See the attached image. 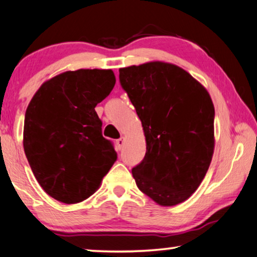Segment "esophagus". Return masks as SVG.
<instances>
[{
  "label": "esophagus",
  "instance_id": "obj_1",
  "mask_svg": "<svg viewBox=\"0 0 257 257\" xmlns=\"http://www.w3.org/2000/svg\"><path fill=\"white\" fill-rule=\"evenodd\" d=\"M124 141H125L124 138H119L118 140H116V147H117L118 150L122 148L123 145H124Z\"/></svg>",
  "mask_w": 257,
  "mask_h": 257
}]
</instances>
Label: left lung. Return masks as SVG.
Masks as SVG:
<instances>
[{
  "label": "left lung",
  "instance_id": "8db88e82",
  "mask_svg": "<svg viewBox=\"0 0 257 257\" xmlns=\"http://www.w3.org/2000/svg\"><path fill=\"white\" fill-rule=\"evenodd\" d=\"M136 109L147 152L132 169L139 189L164 207L186 201L206 176L214 154L215 109L207 89L172 63L119 69Z\"/></svg>",
  "mask_w": 257,
  "mask_h": 257
}]
</instances>
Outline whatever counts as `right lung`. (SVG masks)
Instances as JSON below:
<instances>
[{
  "label": "right lung",
  "mask_w": 257,
  "mask_h": 257,
  "mask_svg": "<svg viewBox=\"0 0 257 257\" xmlns=\"http://www.w3.org/2000/svg\"><path fill=\"white\" fill-rule=\"evenodd\" d=\"M115 82L110 69L66 71L44 82L27 108V160L40 186L60 202L91 196L117 159L95 111Z\"/></svg>",
  "instance_id": "add662e5"
}]
</instances>
